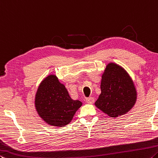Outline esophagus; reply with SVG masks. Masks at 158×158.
<instances>
[{"label": "esophagus", "instance_id": "34e87169", "mask_svg": "<svg viewBox=\"0 0 158 158\" xmlns=\"http://www.w3.org/2000/svg\"><path fill=\"white\" fill-rule=\"evenodd\" d=\"M86 102L89 103V104H92L94 102V99L93 97H88L86 99Z\"/></svg>", "mask_w": 158, "mask_h": 158}]
</instances>
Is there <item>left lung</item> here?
I'll return each instance as SVG.
<instances>
[{"label":"left lung","instance_id":"left-lung-1","mask_svg":"<svg viewBox=\"0 0 158 158\" xmlns=\"http://www.w3.org/2000/svg\"><path fill=\"white\" fill-rule=\"evenodd\" d=\"M101 94L95 102L99 110L112 118L129 112L137 99L134 81L125 69L110 62L102 76Z\"/></svg>","mask_w":158,"mask_h":158}]
</instances>
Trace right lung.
Returning a JSON list of instances; mask_svg holds the SVG:
<instances>
[{"label":"right lung","mask_w":158,"mask_h":158,"mask_svg":"<svg viewBox=\"0 0 158 158\" xmlns=\"http://www.w3.org/2000/svg\"><path fill=\"white\" fill-rule=\"evenodd\" d=\"M35 108L43 121L54 127H64L72 119L82 103L72 99L65 85L55 75H49L38 87Z\"/></svg>","instance_id":"add662e5"}]
</instances>
